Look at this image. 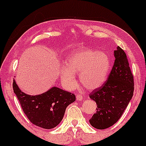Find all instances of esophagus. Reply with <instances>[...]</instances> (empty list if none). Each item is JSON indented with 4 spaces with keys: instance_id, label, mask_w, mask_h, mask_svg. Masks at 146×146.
<instances>
[{
    "instance_id": "obj_1",
    "label": "esophagus",
    "mask_w": 146,
    "mask_h": 146,
    "mask_svg": "<svg viewBox=\"0 0 146 146\" xmlns=\"http://www.w3.org/2000/svg\"><path fill=\"white\" fill-rule=\"evenodd\" d=\"M76 99L78 100H82V99H83L82 95H81V94H77V95H76Z\"/></svg>"
}]
</instances>
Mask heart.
Masks as SVG:
<instances>
[{
	"label": "heart",
	"instance_id": "obj_1",
	"mask_svg": "<svg viewBox=\"0 0 146 146\" xmlns=\"http://www.w3.org/2000/svg\"><path fill=\"white\" fill-rule=\"evenodd\" d=\"M67 66L60 70L61 80L66 87L72 90L77 85L75 74H80L81 84L89 90L100 87L106 80L111 60L106 52L98 50L80 49L73 51L67 57Z\"/></svg>",
	"mask_w": 146,
	"mask_h": 146
}]
</instances>
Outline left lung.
Returning a JSON list of instances; mask_svg holds the SVG:
<instances>
[{
    "instance_id": "1",
    "label": "left lung",
    "mask_w": 146,
    "mask_h": 146,
    "mask_svg": "<svg viewBox=\"0 0 146 146\" xmlns=\"http://www.w3.org/2000/svg\"><path fill=\"white\" fill-rule=\"evenodd\" d=\"M114 56V64L107 80L89 94L97 105V111L89 122L96 129H106L117 122L134 94V76L125 52L118 46Z\"/></svg>"
}]
</instances>
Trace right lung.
Masks as SVG:
<instances>
[{
    "mask_svg": "<svg viewBox=\"0 0 146 146\" xmlns=\"http://www.w3.org/2000/svg\"><path fill=\"white\" fill-rule=\"evenodd\" d=\"M13 90L30 122L44 129L60 124L66 107L76 100L74 94L55 86L40 95H28L19 89L14 79Z\"/></svg>",
    "mask_w": 146,
    "mask_h": 146,
    "instance_id": "add662e5",
    "label": "right lung"
}]
</instances>
